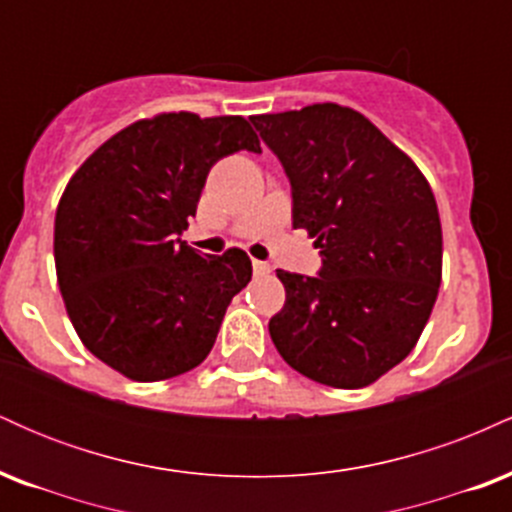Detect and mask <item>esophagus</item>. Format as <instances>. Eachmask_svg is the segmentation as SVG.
<instances>
[{"mask_svg":"<svg viewBox=\"0 0 512 512\" xmlns=\"http://www.w3.org/2000/svg\"><path fill=\"white\" fill-rule=\"evenodd\" d=\"M252 267H255L257 274H269V272H272V267H269V264L262 262V260H252Z\"/></svg>","mask_w":512,"mask_h":512,"instance_id":"obj_1","label":"esophagus"}]
</instances>
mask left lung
<instances>
[{
	"mask_svg": "<svg viewBox=\"0 0 512 512\" xmlns=\"http://www.w3.org/2000/svg\"><path fill=\"white\" fill-rule=\"evenodd\" d=\"M250 122L291 182L293 228L317 238V276H276L269 320L281 358L315 383L356 390L409 356L436 303L443 233L421 170L373 122L337 103Z\"/></svg>",
	"mask_w": 512,
	"mask_h": 512,
	"instance_id": "8db88e82",
	"label": "left lung"
}]
</instances>
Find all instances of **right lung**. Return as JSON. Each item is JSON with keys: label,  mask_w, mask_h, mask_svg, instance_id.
Segmentation results:
<instances>
[{"label": "right lung", "mask_w": 512, "mask_h": 512, "mask_svg": "<svg viewBox=\"0 0 512 512\" xmlns=\"http://www.w3.org/2000/svg\"><path fill=\"white\" fill-rule=\"evenodd\" d=\"M260 154L245 117L166 113L110 137L69 180L55 216V267L69 320L93 356L139 383L209 356L250 257L202 255L178 236L211 166Z\"/></svg>", "instance_id": "right-lung-1"}]
</instances>
